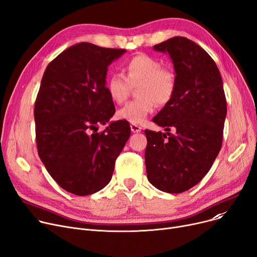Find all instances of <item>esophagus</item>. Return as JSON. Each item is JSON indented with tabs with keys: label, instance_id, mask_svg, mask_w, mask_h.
<instances>
[{
	"label": "esophagus",
	"instance_id": "1",
	"mask_svg": "<svg viewBox=\"0 0 257 257\" xmlns=\"http://www.w3.org/2000/svg\"><path fill=\"white\" fill-rule=\"evenodd\" d=\"M130 128H131V131H132L133 133H139V132L142 131V127H140V126H138V125L131 124V125H130Z\"/></svg>",
	"mask_w": 257,
	"mask_h": 257
}]
</instances>
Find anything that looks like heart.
Instances as JSON below:
<instances>
[{"mask_svg":"<svg viewBox=\"0 0 257 257\" xmlns=\"http://www.w3.org/2000/svg\"><path fill=\"white\" fill-rule=\"evenodd\" d=\"M125 73L112 74L107 80V91L110 99L120 104L123 103L131 91L132 86L137 88L136 100L128 102L117 111V117L133 125H142L147 120L148 115L155 109L157 102L165 105L171 101L176 79L172 71L161 67L156 58L139 54L130 58L125 64Z\"/></svg>","mask_w":257,"mask_h":257,"instance_id":"obj_1","label":"heart"}]
</instances>
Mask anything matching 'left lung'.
I'll return each mask as SVG.
<instances>
[{
    "label": "left lung",
    "instance_id": "8db88e82",
    "mask_svg": "<svg viewBox=\"0 0 257 257\" xmlns=\"http://www.w3.org/2000/svg\"><path fill=\"white\" fill-rule=\"evenodd\" d=\"M153 49L170 55L176 85L171 101L153 117L167 132L145 130L147 177L158 190L179 194L203 179L221 150L227 113L223 81L208 53L186 37Z\"/></svg>",
    "mask_w": 257,
    "mask_h": 257
}]
</instances>
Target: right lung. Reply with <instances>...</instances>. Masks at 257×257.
<instances>
[{
  "mask_svg": "<svg viewBox=\"0 0 257 257\" xmlns=\"http://www.w3.org/2000/svg\"><path fill=\"white\" fill-rule=\"evenodd\" d=\"M126 52L80 43L52 60L37 93V151L51 177L77 196L97 193L111 180L116 157L130 137L106 87L108 65Z\"/></svg>",
  "mask_w": 257,
  "mask_h": 257,
  "instance_id": "add662e5",
  "label": "right lung"
}]
</instances>
